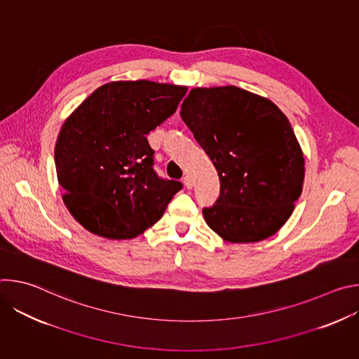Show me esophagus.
<instances>
[{"label": "esophagus", "mask_w": 359, "mask_h": 359, "mask_svg": "<svg viewBox=\"0 0 359 359\" xmlns=\"http://www.w3.org/2000/svg\"><path fill=\"white\" fill-rule=\"evenodd\" d=\"M183 183H184V187H186V189H191V187H193V180H191L190 176H184Z\"/></svg>", "instance_id": "1"}]
</instances>
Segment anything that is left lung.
Returning a JSON list of instances; mask_svg holds the SVG:
<instances>
[{"label": "left lung", "mask_w": 359, "mask_h": 359, "mask_svg": "<svg viewBox=\"0 0 359 359\" xmlns=\"http://www.w3.org/2000/svg\"><path fill=\"white\" fill-rule=\"evenodd\" d=\"M180 116L220 179L209 227L229 243H257L290 219L304 183V155L290 121L264 96L241 88H193Z\"/></svg>", "instance_id": "obj_1"}]
</instances>
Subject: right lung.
Instances as JSON below:
<instances>
[{"mask_svg": "<svg viewBox=\"0 0 359 359\" xmlns=\"http://www.w3.org/2000/svg\"><path fill=\"white\" fill-rule=\"evenodd\" d=\"M187 88L146 79L99 86L64 122L55 166L62 200L88 231L129 240L159 222L182 189L153 170L146 135L177 109Z\"/></svg>", "mask_w": 359, "mask_h": 359, "instance_id": "1", "label": "right lung"}]
</instances>
